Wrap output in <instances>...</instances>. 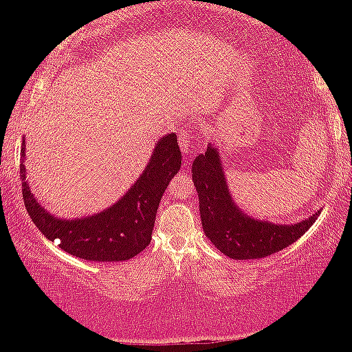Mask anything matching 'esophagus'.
I'll list each match as a JSON object with an SVG mask.
<instances>
[{"mask_svg": "<svg viewBox=\"0 0 352 352\" xmlns=\"http://www.w3.org/2000/svg\"><path fill=\"white\" fill-rule=\"evenodd\" d=\"M179 142L182 145V151H184L188 155V153L192 152V148L195 147L197 137H195V134H193L192 131H185V132H182V134L179 135Z\"/></svg>", "mask_w": 352, "mask_h": 352, "instance_id": "obj_1", "label": "esophagus"}]
</instances>
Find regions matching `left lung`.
Segmentation results:
<instances>
[{
	"label": "left lung",
	"instance_id": "left-lung-1",
	"mask_svg": "<svg viewBox=\"0 0 352 352\" xmlns=\"http://www.w3.org/2000/svg\"><path fill=\"white\" fill-rule=\"evenodd\" d=\"M192 180L199 193L204 233L221 253L233 260H258L286 248L301 238L321 213L300 223L281 225L248 217L233 200L220 152L210 142L207 152L195 157Z\"/></svg>",
	"mask_w": 352,
	"mask_h": 352
}]
</instances>
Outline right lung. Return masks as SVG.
Wrapping results in <instances>:
<instances>
[{"label":"right lung","instance_id":"obj_1","mask_svg":"<svg viewBox=\"0 0 352 352\" xmlns=\"http://www.w3.org/2000/svg\"><path fill=\"white\" fill-rule=\"evenodd\" d=\"M24 153L23 139L19 170L23 200L31 220L47 240H59L60 250L87 261H125L147 248L160 199L182 164L177 135H164L139 179L114 205L94 215L66 220L43 208L31 193Z\"/></svg>","mask_w":352,"mask_h":352}]
</instances>
